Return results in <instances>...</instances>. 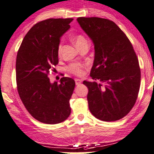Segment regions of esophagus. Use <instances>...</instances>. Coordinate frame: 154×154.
<instances>
[{"label": "esophagus", "instance_id": "esophagus-1", "mask_svg": "<svg viewBox=\"0 0 154 154\" xmlns=\"http://www.w3.org/2000/svg\"><path fill=\"white\" fill-rule=\"evenodd\" d=\"M75 83L76 85H79V84L82 83V80H80V79H75Z\"/></svg>", "mask_w": 154, "mask_h": 154}]
</instances>
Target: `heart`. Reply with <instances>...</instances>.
I'll return each mask as SVG.
<instances>
[{
    "label": "heart",
    "instance_id": "heart-1",
    "mask_svg": "<svg viewBox=\"0 0 154 154\" xmlns=\"http://www.w3.org/2000/svg\"><path fill=\"white\" fill-rule=\"evenodd\" d=\"M74 41H75L77 47L80 46L84 43L88 42L87 38L81 34H78V35L76 36L75 38H74ZM60 51H61V44H60L58 46V54H60ZM84 68H85V64L80 63H72L70 65H68L67 70L72 74H75V75H82L84 74Z\"/></svg>",
    "mask_w": 154,
    "mask_h": 154
}]
</instances>
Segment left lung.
Masks as SVG:
<instances>
[{
	"label": "left lung",
	"mask_w": 154,
	"mask_h": 154,
	"mask_svg": "<svg viewBox=\"0 0 154 154\" xmlns=\"http://www.w3.org/2000/svg\"><path fill=\"white\" fill-rule=\"evenodd\" d=\"M77 22L93 41L95 50L88 88L91 113L103 121H116L131 111L137 99L140 69L131 41L113 21L100 17H78Z\"/></svg>",
	"instance_id": "8db88e82"
}]
</instances>
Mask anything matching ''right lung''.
Returning a JSON list of instances; mask_svg holds the SVG:
<instances>
[{
    "label": "right lung",
    "mask_w": 154,
    "mask_h": 154,
    "mask_svg": "<svg viewBox=\"0 0 154 154\" xmlns=\"http://www.w3.org/2000/svg\"><path fill=\"white\" fill-rule=\"evenodd\" d=\"M73 18H50L34 24L17 51L16 81L19 96L27 111L38 121L57 124L67 120L75 81L63 77L51 84L50 71L58 63L60 38Z\"/></svg>",
    "instance_id": "obj_1"
}]
</instances>
